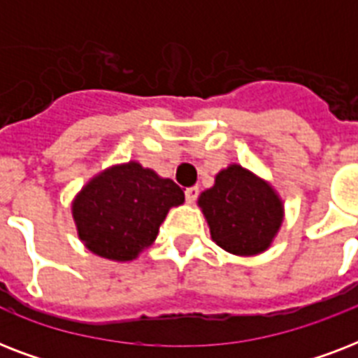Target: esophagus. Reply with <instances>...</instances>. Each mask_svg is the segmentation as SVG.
Returning a JSON list of instances; mask_svg holds the SVG:
<instances>
[{
  "instance_id": "obj_1",
  "label": "esophagus",
  "mask_w": 358,
  "mask_h": 358,
  "mask_svg": "<svg viewBox=\"0 0 358 358\" xmlns=\"http://www.w3.org/2000/svg\"><path fill=\"white\" fill-rule=\"evenodd\" d=\"M196 196H199V187H196V185H193V187H187V189H185V201L189 202V204H193V202L196 201Z\"/></svg>"
}]
</instances>
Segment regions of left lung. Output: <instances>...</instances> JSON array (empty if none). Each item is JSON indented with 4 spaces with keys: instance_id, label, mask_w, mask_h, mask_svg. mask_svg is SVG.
Returning a JSON list of instances; mask_svg holds the SVG:
<instances>
[{
    "instance_id": "8db88e82",
    "label": "left lung",
    "mask_w": 358,
    "mask_h": 358,
    "mask_svg": "<svg viewBox=\"0 0 358 358\" xmlns=\"http://www.w3.org/2000/svg\"><path fill=\"white\" fill-rule=\"evenodd\" d=\"M199 206L213 241L232 255L266 250L282 223V204L271 185L239 165H230L215 176V185L202 193Z\"/></svg>"
}]
</instances>
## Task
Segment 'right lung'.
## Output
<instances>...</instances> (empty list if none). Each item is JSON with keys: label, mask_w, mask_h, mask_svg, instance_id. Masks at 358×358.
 <instances>
[{"label": "right lung", "mask_w": 358, "mask_h": 358, "mask_svg": "<svg viewBox=\"0 0 358 358\" xmlns=\"http://www.w3.org/2000/svg\"><path fill=\"white\" fill-rule=\"evenodd\" d=\"M184 191L173 180L129 162L98 174L74 201V219L89 250L109 260H134L156 239L159 224Z\"/></svg>", "instance_id": "obj_1"}]
</instances>
